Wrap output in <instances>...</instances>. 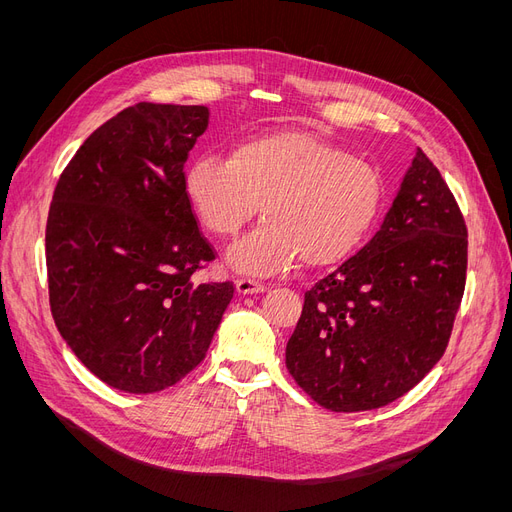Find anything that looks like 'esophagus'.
<instances>
[{
	"mask_svg": "<svg viewBox=\"0 0 512 512\" xmlns=\"http://www.w3.org/2000/svg\"><path fill=\"white\" fill-rule=\"evenodd\" d=\"M236 290H238V294H261L267 290V286L261 282H255L251 278H240V280H236Z\"/></svg>",
	"mask_w": 512,
	"mask_h": 512,
	"instance_id": "obj_1",
	"label": "esophagus"
}]
</instances>
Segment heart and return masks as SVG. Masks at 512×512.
I'll use <instances>...</instances> for the list:
<instances>
[{
  "instance_id": "b5f03b06",
  "label": "heart",
  "mask_w": 512,
  "mask_h": 512,
  "mask_svg": "<svg viewBox=\"0 0 512 512\" xmlns=\"http://www.w3.org/2000/svg\"><path fill=\"white\" fill-rule=\"evenodd\" d=\"M182 193L197 220L232 238L259 211L265 222L228 251L234 270L286 272L299 259L328 267L351 255L378 218L380 172L299 130L240 141L228 157L201 155L184 170Z\"/></svg>"
}]
</instances>
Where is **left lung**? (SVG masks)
I'll return each mask as SVG.
<instances>
[{
    "mask_svg": "<svg viewBox=\"0 0 512 512\" xmlns=\"http://www.w3.org/2000/svg\"><path fill=\"white\" fill-rule=\"evenodd\" d=\"M467 276V226L417 149L367 245L305 292L286 344L290 375L328 411L390 405L442 359Z\"/></svg>",
    "mask_w": 512,
    "mask_h": 512,
    "instance_id": "1",
    "label": "left lung"
}]
</instances>
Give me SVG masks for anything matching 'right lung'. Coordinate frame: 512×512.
<instances>
[{
  "mask_svg": "<svg viewBox=\"0 0 512 512\" xmlns=\"http://www.w3.org/2000/svg\"><path fill=\"white\" fill-rule=\"evenodd\" d=\"M205 105L137 103L99 126L62 172L45 257L53 321L93 375L166 390L203 359L232 282L195 284L215 259L182 193Z\"/></svg>",
  "mask_w": 512,
  "mask_h": 512,
  "instance_id": "add662e5",
  "label": "right lung"
}]
</instances>
